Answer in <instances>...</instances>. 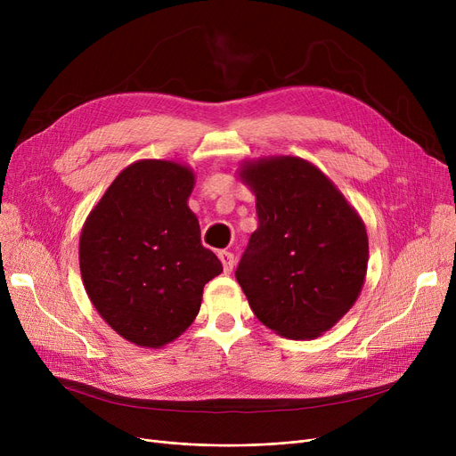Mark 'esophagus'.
I'll return each instance as SVG.
<instances>
[{
	"label": "esophagus",
	"mask_w": 456,
	"mask_h": 456,
	"mask_svg": "<svg viewBox=\"0 0 456 456\" xmlns=\"http://www.w3.org/2000/svg\"><path fill=\"white\" fill-rule=\"evenodd\" d=\"M218 258L222 260L224 272H225V273H231V272H232V266H234V255L229 253V251H220V253H218Z\"/></svg>",
	"instance_id": "obj_1"
}]
</instances>
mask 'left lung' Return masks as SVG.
Segmentation results:
<instances>
[{"label": "left lung", "instance_id": "1", "mask_svg": "<svg viewBox=\"0 0 456 456\" xmlns=\"http://www.w3.org/2000/svg\"><path fill=\"white\" fill-rule=\"evenodd\" d=\"M258 227L236 281L255 316L289 338H314L362 290L368 234L361 216L316 166L297 157L246 164Z\"/></svg>", "mask_w": 456, "mask_h": 456}]
</instances>
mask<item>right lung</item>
Returning a JSON list of instances; mask_svg holds the SVG:
<instances>
[{"instance_id":"add662e5","label":"right lung","mask_w":456,"mask_h":456,"mask_svg":"<svg viewBox=\"0 0 456 456\" xmlns=\"http://www.w3.org/2000/svg\"><path fill=\"white\" fill-rule=\"evenodd\" d=\"M194 174L138 160L119 174L81 232L79 265L100 316L142 347L174 342L200 313L203 286L224 272L186 205Z\"/></svg>"}]
</instances>
